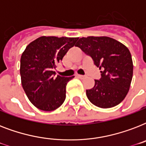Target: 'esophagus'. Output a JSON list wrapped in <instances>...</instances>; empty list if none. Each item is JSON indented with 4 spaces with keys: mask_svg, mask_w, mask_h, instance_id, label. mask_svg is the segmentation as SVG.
Here are the masks:
<instances>
[{
    "mask_svg": "<svg viewBox=\"0 0 146 146\" xmlns=\"http://www.w3.org/2000/svg\"><path fill=\"white\" fill-rule=\"evenodd\" d=\"M77 77L80 78V79H84L85 78V76H82V75H77Z\"/></svg>",
    "mask_w": 146,
    "mask_h": 146,
    "instance_id": "esophagus-1",
    "label": "esophagus"
}]
</instances>
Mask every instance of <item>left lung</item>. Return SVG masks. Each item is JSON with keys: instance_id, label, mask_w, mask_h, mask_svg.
Segmentation results:
<instances>
[{"instance_id": "obj_1", "label": "left lung", "mask_w": 146, "mask_h": 146, "mask_svg": "<svg viewBox=\"0 0 146 146\" xmlns=\"http://www.w3.org/2000/svg\"><path fill=\"white\" fill-rule=\"evenodd\" d=\"M75 46L92 58L102 78L86 90L90 102L101 108H110L124 99L131 84L133 64L129 49L107 36L80 38Z\"/></svg>"}]
</instances>
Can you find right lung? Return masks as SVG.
<instances>
[{
  "label": "right lung",
  "instance_id": "obj_1",
  "mask_svg": "<svg viewBox=\"0 0 146 146\" xmlns=\"http://www.w3.org/2000/svg\"><path fill=\"white\" fill-rule=\"evenodd\" d=\"M79 38L42 36L26 46L20 59V76L31 103L44 111H54L66 98V86L74 78L63 77L53 70Z\"/></svg>",
  "mask_w": 146,
  "mask_h": 146
}]
</instances>
